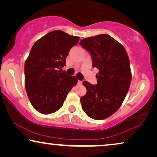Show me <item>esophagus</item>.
I'll list each match as a JSON object with an SVG mask.
<instances>
[{"label": "esophagus", "mask_w": 157, "mask_h": 157, "mask_svg": "<svg viewBox=\"0 0 157 157\" xmlns=\"http://www.w3.org/2000/svg\"><path fill=\"white\" fill-rule=\"evenodd\" d=\"M78 85H81V84H82V81H78Z\"/></svg>", "instance_id": "esophagus-1"}]
</instances>
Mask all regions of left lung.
<instances>
[{
  "label": "left lung",
  "instance_id": "left-lung-1",
  "mask_svg": "<svg viewBox=\"0 0 157 157\" xmlns=\"http://www.w3.org/2000/svg\"><path fill=\"white\" fill-rule=\"evenodd\" d=\"M79 44L91 53L97 84L84 81L87 92L81 98L82 109L91 119L102 120L121 106L132 81L130 61L122 45L107 34L82 39Z\"/></svg>",
  "mask_w": 157,
  "mask_h": 157
}]
</instances>
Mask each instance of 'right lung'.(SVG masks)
<instances>
[{
    "label": "right lung",
    "instance_id": "add662e5",
    "mask_svg": "<svg viewBox=\"0 0 157 157\" xmlns=\"http://www.w3.org/2000/svg\"><path fill=\"white\" fill-rule=\"evenodd\" d=\"M79 37L56 30L33 44L25 62V87L33 108L43 114L61 109L68 94L76 85V77L58 69L66 66L70 49Z\"/></svg>",
    "mask_w": 157,
    "mask_h": 157
}]
</instances>
